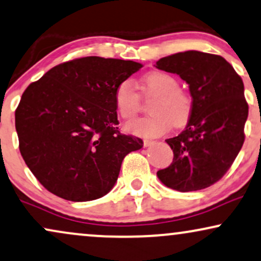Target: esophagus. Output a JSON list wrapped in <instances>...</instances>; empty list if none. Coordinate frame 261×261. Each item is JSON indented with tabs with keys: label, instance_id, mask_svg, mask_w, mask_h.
Listing matches in <instances>:
<instances>
[{
	"label": "esophagus",
	"instance_id": "esophagus-1",
	"mask_svg": "<svg viewBox=\"0 0 261 261\" xmlns=\"http://www.w3.org/2000/svg\"><path fill=\"white\" fill-rule=\"evenodd\" d=\"M153 143H154V142L150 141V140H144V141H143V146H144V147H149L150 144H153Z\"/></svg>",
	"mask_w": 261,
	"mask_h": 261
}]
</instances>
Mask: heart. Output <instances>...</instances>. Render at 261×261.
I'll return each mask as SVG.
<instances>
[{"instance_id":"b5f03b06","label":"heart","mask_w":261,"mask_h":261,"mask_svg":"<svg viewBox=\"0 0 261 261\" xmlns=\"http://www.w3.org/2000/svg\"><path fill=\"white\" fill-rule=\"evenodd\" d=\"M146 95L155 96L149 105L151 115L128 121L127 133L141 137H158L173 125L183 126L193 112V97L179 88L177 78L167 72H153L143 79ZM115 108L123 119H131L141 108V98L131 79H124L114 92Z\"/></svg>"}]
</instances>
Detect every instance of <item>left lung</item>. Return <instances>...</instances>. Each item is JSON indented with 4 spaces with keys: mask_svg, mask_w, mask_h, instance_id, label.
<instances>
[{
    "mask_svg": "<svg viewBox=\"0 0 261 261\" xmlns=\"http://www.w3.org/2000/svg\"><path fill=\"white\" fill-rule=\"evenodd\" d=\"M155 67L179 75L193 97L187 127L166 140L172 164L158 177L182 193L211 187L231 167L245 142L248 103L242 78L220 55L196 50L165 57Z\"/></svg>",
    "mask_w": 261,
    "mask_h": 261,
    "instance_id": "8db88e82",
    "label": "left lung"
}]
</instances>
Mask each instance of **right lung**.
<instances>
[{
	"instance_id": "obj_1",
	"label": "right lung",
	"mask_w": 261,
	"mask_h": 261,
	"mask_svg": "<svg viewBox=\"0 0 261 261\" xmlns=\"http://www.w3.org/2000/svg\"><path fill=\"white\" fill-rule=\"evenodd\" d=\"M141 67L120 59H74L26 88L15 111L19 149L48 191L82 202L114 187L124 158L143 147L141 138L120 134L114 92Z\"/></svg>"
}]
</instances>
